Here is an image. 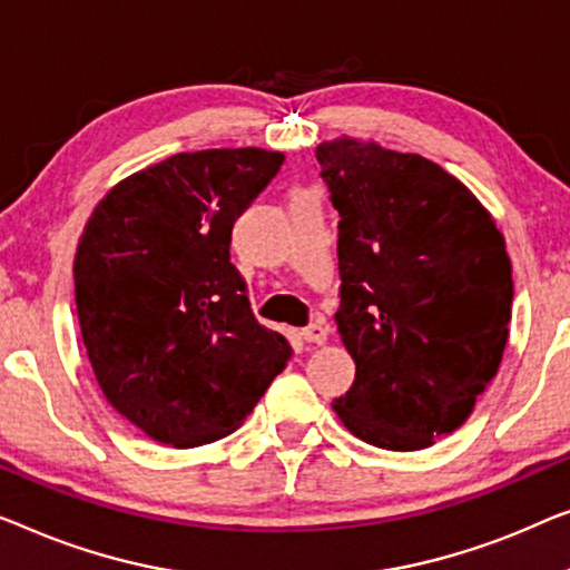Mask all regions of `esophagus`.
I'll return each mask as SVG.
<instances>
[{
	"mask_svg": "<svg viewBox=\"0 0 570 570\" xmlns=\"http://www.w3.org/2000/svg\"><path fill=\"white\" fill-rule=\"evenodd\" d=\"M302 338L307 343H317V346H323L327 341V325L325 323H312L302 331Z\"/></svg>",
	"mask_w": 570,
	"mask_h": 570,
	"instance_id": "1",
	"label": "esophagus"
}]
</instances>
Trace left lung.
Instances as JSON below:
<instances>
[{
    "label": "left lung",
    "instance_id": "1",
    "mask_svg": "<svg viewBox=\"0 0 570 570\" xmlns=\"http://www.w3.org/2000/svg\"><path fill=\"white\" fill-rule=\"evenodd\" d=\"M317 159L341 214L335 323L356 364L333 411L366 444L426 449L499 374L514 299L507 243L472 190L426 157L338 136Z\"/></svg>",
    "mask_w": 570,
    "mask_h": 570
}]
</instances>
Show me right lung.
<instances>
[{
  "mask_svg": "<svg viewBox=\"0 0 570 570\" xmlns=\"http://www.w3.org/2000/svg\"><path fill=\"white\" fill-rule=\"evenodd\" d=\"M284 165L261 147L180 151L118 180L85 224L75 299L95 380L149 439L212 444L243 426L292 356L253 317L232 227Z\"/></svg>",
  "mask_w": 570,
  "mask_h": 570,
  "instance_id": "right-lung-1",
  "label": "right lung"
}]
</instances>
